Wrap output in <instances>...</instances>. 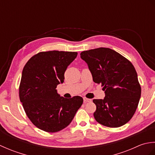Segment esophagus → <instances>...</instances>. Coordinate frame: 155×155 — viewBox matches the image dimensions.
<instances>
[{"label": "esophagus", "instance_id": "esophagus-1", "mask_svg": "<svg viewBox=\"0 0 155 155\" xmlns=\"http://www.w3.org/2000/svg\"><path fill=\"white\" fill-rule=\"evenodd\" d=\"M83 100H84V103H88V102H91V99H90V98H87L86 97H84L83 98Z\"/></svg>", "mask_w": 155, "mask_h": 155}]
</instances>
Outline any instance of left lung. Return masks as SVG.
Listing matches in <instances>:
<instances>
[{
    "mask_svg": "<svg viewBox=\"0 0 155 155\" xmlns=\"http://www.w3.org/2000/svg\"><path fill=\"white\" fill-rule=\"evenodd\" d=\"M95 83L103 87V99H94V117L104 126L117 128L129 121L135 113L141 94L137 73L131 62L108 48L81 53Z\"/></svg>",
    "mask_w": 155,
    "mask_h": 155,
    "instance_id": "left-lung-1",
    "label": "left lung"
}]
</instances>
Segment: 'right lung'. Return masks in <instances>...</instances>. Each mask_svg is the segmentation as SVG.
<instances>
[{"label":"right lung","mask_w":155,"mask_h":155,"mask_svg":"<svg viewBox=\"0 0 155 155\" xmlns=\"http://www.w3.org/2000/svg\"><path fill=\"white\" fill-rule=\"evenodd\" d=\"M77 52H39L23 68L19 97L27 117L39 129L56 133L71 123L83 99L79 96L61 97L56 89L63 83L64 72Z\"/></svg>","instance_id":"add662e5"}]
</instances>
